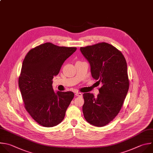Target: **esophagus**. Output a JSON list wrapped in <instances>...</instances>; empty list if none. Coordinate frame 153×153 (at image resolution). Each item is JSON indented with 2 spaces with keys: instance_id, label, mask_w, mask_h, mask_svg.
<instances>
[{
  "instance_id": "obj_1",
  "label": "esophagus",
  "mask_w": 153,
  "mask_h": 153,
  "mask_svg": "<svg viewBox=\"0 0 153 153\" xmlns=\"http://www.w3.org/2000/svg\"><path fill=\"white\" fill-rule=\"evenodd\" d=\"M75 95L76 97H82V94L81 93V92H76Z\"/></svg>"
}]
</instances>
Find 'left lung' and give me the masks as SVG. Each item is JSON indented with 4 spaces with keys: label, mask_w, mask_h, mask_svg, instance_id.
Segmentation results:
<instances>
[{
    "label": "left lung",
    "mask_w": 153,
    "mask_h": 153,
    "mask_svg": "<svg viewBox=\"0 0 153 153\" xmlns=\"http://www.w3.org/2000/svg\"><path fill=\"white\" fill-rule=\"evenodd\" d=\"M80 51L90 65L91 76L101 85L97 98L93 94H83L84 116L91 125L103 127L119 113L128 93L126 60L121 52L104 42L81 47Z\"/></svg>",
    "instance_id": "obj_1"
}]
</instances>
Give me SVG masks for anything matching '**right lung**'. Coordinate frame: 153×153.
<instances>
[{"label":"right lung","instance_id":"add662e5","mask_svg":"<svg viewBox=\"0 0 153 153\" xmlns=\"http://www.w3.org/2000/svg\"><path fill=\"white\" fill-rule=\"evenodd\" d=\"M76 50L45 43L30 49L23 59L19 86L25 107L43 127L59 124L74 97L72 91L55 92L52 84L53 76Z\"/></svg>","mask_w":153,"mask_h":153}]
</instances>
